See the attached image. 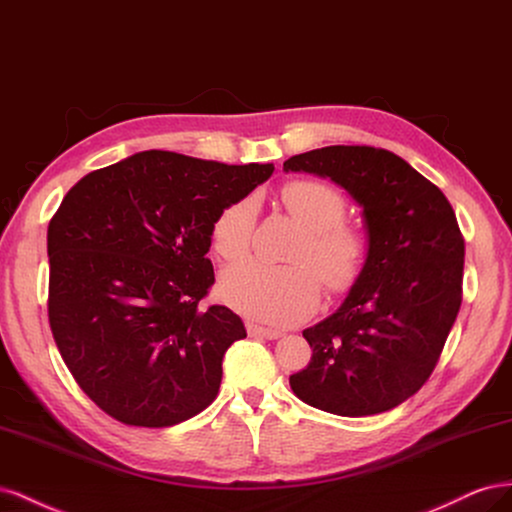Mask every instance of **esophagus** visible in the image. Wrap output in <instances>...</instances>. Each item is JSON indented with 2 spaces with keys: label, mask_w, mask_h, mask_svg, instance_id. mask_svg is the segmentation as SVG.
Listing matches in <instances>:
<instances>
[{
  "label": "esophagus",
  "mask_w": 512,
  "mask_h": 512,
  "mask_svg": "<svg viewBox=\"0 0 512 512\" xmlns=\"http://www.w3.org/2000/svg\"><path fill=\"white\" fill-rule=\"evenodd\" d=\"M248 332H251L253 337H264V339H270V341L283 337V330L264 328V326H257V324H248Z\"/></svg>",
  "instance_id": "1"
}]
</instances>
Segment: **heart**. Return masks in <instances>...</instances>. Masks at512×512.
<instances>
[{
	"mask_svg": "<svg viewBox=\"0 0 512 512\" xmlns=\"http://www.w3.org/2000/svg\"><path fill=\"white\" fill-rule=\"evenodd\" d=\"M285 210L304 227L289 259L291 266H266L257 261L231 266L221 276V296L246 315L270 324H291L309 315L319 302V279L341 291L362 270L367 242L343 223L345 199L337 188L319 180H294L281 188ZM255 201L240 199L216 216L214 251L227 261L242 259L251 246Z\"/></svg>",
	"mask_w": 512,
	"mask_h": 512,
	"instance_id": "1",
	"label": "heart"
}]
</instances>
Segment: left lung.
Listing matches in <instances>:
<instances>
[{"label":"left lung","mask_w":512,"mask_h":512,"mask_svg":"<svg viewBox=\"0 0 512 512\" xmlns=\"http://www.w3.org/2000/svg\"><path fill=\"white\" fill-rule=\"evenodd\" d=\"M283 169L341 186L367 233L345 300L302 332L313 356L289 386L337 416L388 412L427 382L457 319L465 255L457 216L440 188L388 150L328 145L291 156Z\"/></svg>","instance_id":"8db88e82"}]
</instances>
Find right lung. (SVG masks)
I'll use <instances>...</instances> for the list:
<instances>
[{
    "mask_svg": "<svg viewBox=\"0 0 512 512\" xmlns=\"http://www.w3.org/2000/svg\"><path fill=\"white\" fill-rule=\"evenodd\" d=\"M274 167L150 150L87 173L47 231L49 324L81 390L124 425L171 427L216 399L246 337L214 283L216 216Z\"/></svg>",
    "mask_w": 512,
    "mask_h": 512,
    "instance_id": "right-lung-1",
    "label": "right lung"
}]
</instances>
